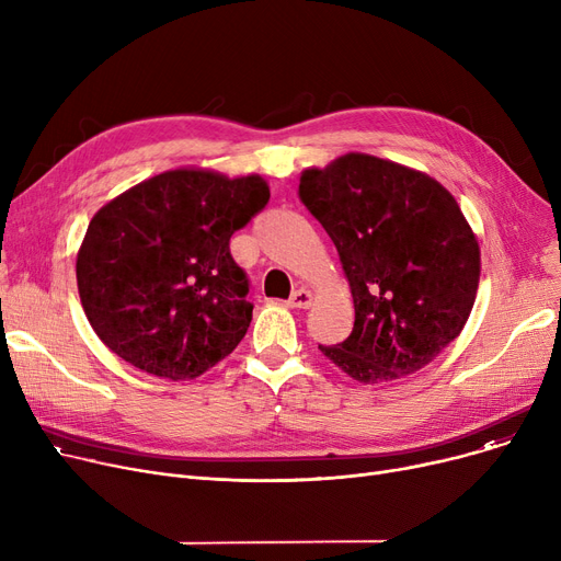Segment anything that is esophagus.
<instances>
[{"instance_id": "34e87169", "label": "esophagus", "mask_w": 561, "mask_h": 561, "mask_svg": "<svg viewBox=\"0 0 561 561\" xmlns=\"http://www.w3.org/2000/svg\"><path fill=\"white\" fill-rule=\"evenodd\" d=\"M311 305H313L311 290H307V288L293 290V296H290V300H288V307H290V309H309Z\"/></svg>"}]
</instances>
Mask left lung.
Masks as SVG:
<instances>
[{"instance_id": "1", "label": "left lung", "mask_w": 561, "mask_h": 561, "mask_svg": "<svg viewBox=\"0 0 561 561\" xmlns=\"http://www.w3.org/2000/svg\"><path fill=\"white\" fill-rule=\"evenodd\" d=\"M300 199L334 241L355 328L322 355L362 385L432 364L463 330L480 243L453 193L389 159L347 152L300 174Z\"/></svg>"}]
</instances>
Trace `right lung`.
Listing matches in <instances>:
<instances>
[{
	"mask_svg": "<svg viewBox=\"0 0 561 561\" xmlns=\"http://www.w3.org/2000/svg\"><path fill=\"white\" fill-rule=\"evenodd\" d=\"M271 199L261 174L174 168L106 202L77 252V288L100 341L134 368L195 379L245 336L248 277L229 239Z\"/></svg>",
	"mask_w": 561,
	"mask_h": 561,
	"instance_id": "1",
	"label": "right lung"
}]
</instances>
